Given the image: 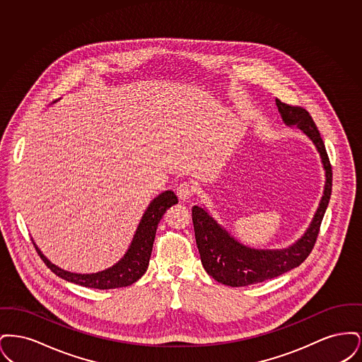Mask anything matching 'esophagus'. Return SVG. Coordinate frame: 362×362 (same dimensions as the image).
<instances>
[{
    "label": "esophagus",
    "instance_id": "34e87169",
    "mask_svg": "<svg viewBox=\"0 0 362 362\" xmlns=\"http://www.w3.org/2000/svg\"><path fill=\"white\" fill-rule=\"evenodd\" d=\"M194 192H195V187H194V185L189 183V182H183V183H180V185L176 187V194H177V197H179L182 201H187V199H189V198L194 195Z\"/></svg>",
    "mask_w": 362,
    "mask_h": 362
}]
</instances>
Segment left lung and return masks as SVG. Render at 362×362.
Instances as JSON below:
<instances>
[{"label": "left lung", "mask_w": 362, "mask_h": 362, "mask_svg": "<svg viewBox=\"0 0 362 362\" xmlns=\"http://www.w3.org/2000/svg\"><path fill=\"white\" fill-rule=\"evenodd\" d=\"M278 110L282 119L288 124H296L315 142L326 170L325 195L313 217L305 235L293 244L292 247L281 251H264L248 248L229 236L202 207H192V224L195 240L199 250L202 264L207 274L217 282L232 288L247 286L264 282L281 276L294 267L300 266L308 258L317 239L322 220L329 202L332 189V170L328 158L325 142L312 119L310 112L292 104L284 103L276 99Z\"/></svg>", "instance_id": "left-lung-1"}]
</instances>
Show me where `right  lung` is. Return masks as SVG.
I'll use <instances>...</instances> for the list:
<instances>
[{
    "label": "right lung",
    "instance_id": "right-lung-1",
    "mask_svg": "<svg viewBox=\"0 0 362 362\" xmlns=\"http://www.w3.org/2000/svg\"><path fill=\"white\" fill-rule=\"evenodd\" d=\"M176 204H177V198L173 191H165L155 198L146 209L141 223L138 225L137 232L126 255L115 266L96 274H76V273L65 272L57 267L55 264H52V262L40 252V250L35 245L34 243L35 250L52 273L61 276L62 279H66L69 282L86 286V288L102 289V291L124 288L134 284L145 274L149 264L151 254H152L157 224L160 223L167 209H170Z\"/></svg>",
    "mask_w": 362,
    "mask_h": 362
}]
</instances>
